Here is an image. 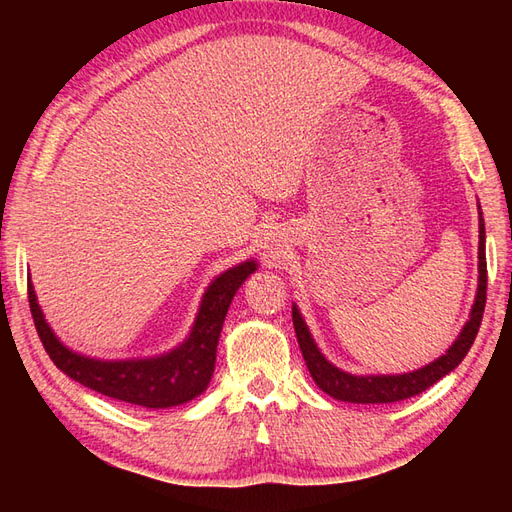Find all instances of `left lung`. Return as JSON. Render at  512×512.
I'll use <instances>...</instances> for the list:
<instances>
[{
  "mask_svg": "<svg viewBox=\"0 0 512 512\" xmlns=\"http://www.w3.org/2000/svg\"><path fill=\"white\" fill-rule=\"evenodd\" d=\"M486 235H484V217L480 211V286H477L475 303L471 310V319L466 321L464 330L460 332L458 339L449 347L447 354H442L438 361L429 363L427 367L416 369L409 374L398 376H352L341 372L339 367L325 361V356L319 352V347L314 345L312 336L303 323L299 310L292 306V323H295L297 341L301 347L303 361H306L310 376L314 383L323 389L325 394L343 400V402H361V405H376V402H398L407 400L411 396L422 394L424 389L436 385L442 376L453 372L455 367L462 363V358L469 354L471 345L477 336V330L482 325L484 306H486Z\"/></svg>",
  "mask_w": 512,
  "mask_h": 512,
  "instance_id": "obj_1",
  "label": "left lung"
}]
</instances>
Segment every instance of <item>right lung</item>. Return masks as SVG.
Wrapping results in <instances>:
<instances>
[{
  "label": "right lung",
  "instance_id": "1",
  "mask_svg": "<svg viewBox=\"0 0 512 512\" xmlns=\"http://www.w3.org/2000/svg\"><path fill=\"white\" fill-rule=\"evenodd\" d=\"M255 268V262H244L217 277L204 292L189 339L165 356L140 358V361H94L74 354L48 328L30 281L28 303L39 339L61 372L103 396L147 409H165L200 396L209 385L228 306L237 288L250 273H255Z\"/></svg>",
  "mask_w": 512,
  "mask_h": 512
}]
</instances>
